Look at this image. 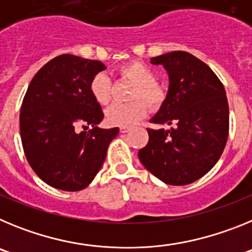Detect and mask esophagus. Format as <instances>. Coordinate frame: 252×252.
<instances>
[{
  "instance_id": "obj_1",
  "label": "esophagus",
  "mask_w": 252,
  "mask_h": 252,
  "mask_svg": "<svg viewBox=\"0 0 252 252\" xmlns=\"http://www.w3.org/2000/svg\"><path fill=\"white\" fill-rule=\"evenodd\" d=\"M128 131H130V127H128V126H121V127H120V132L122 133L128 132Z\"/></svg>"
}]
</instances>
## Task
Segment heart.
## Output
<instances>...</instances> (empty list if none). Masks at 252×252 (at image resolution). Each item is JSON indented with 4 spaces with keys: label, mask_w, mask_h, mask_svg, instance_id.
<instances>
[{
    "label": "heart",
    "mask_w": 252,
    "mask_h": 252,
    "mask_svg": "<svg viewBox=\"0 0 252 252\" xmlns=\"http://www.w3.org/2000/svg\"><path fill=\"white\" fill-rule=\"evenodd\" d=\"M120 73L128 78L136 87L133 90L132 98L142 99L150 107H158L165 97L164 88L157 81L155 73L141 62H130L120 68ZM93 98L99 104H107L111 98L110 78L104 73L94 75L90 86ZM141 101L131 103H113L106 111V121L115 126H132L144 119L146 106Z\"/></svg>",
    "instance_id": "b5f03b06"
}]
</instances>
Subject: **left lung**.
<instances>
[{
	"mask_svg": "<svg viewBox=\"0 0 252 252\" xmlns=\"http://www.w3.org/2000/svg\"><path fill=\"white\" fill-rule=\"evenodd\" d=\"M169 75V91L150 120L170 128H148L139 159L151 174L170 186L190 184L221 158L228 137V102L223 84L202 60L187 51L151 58Z\"/></svg>",
	"mask_w": 252,
	"mask_h": 252,
	"instance_id": "obj_1",
	"label": "left lung"
}]
</instances>
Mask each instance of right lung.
Returning <instances> with one entry per match:
<instances>
[{"label":"right lung","instance_id":"add662e5","mask_svg":"<svg viewBox=\"0 0 252 252\" xmlns=\"http://www.w3.org/2000/svg\"><path fill=\"white\" fill-rule=\"evenodd\" d=\"M104 69L98 60L63 54L31 79L20 112L22 148L32 170L50 187L77 192L90 186L119 133V127L97 126L103 112L90 86ZM87 126L93 128L79 132Z\"/></svg>","mask_w":252,"mask_h":252}]
</instances>
